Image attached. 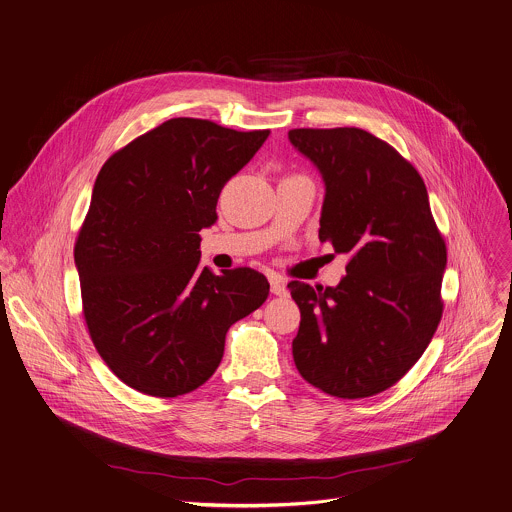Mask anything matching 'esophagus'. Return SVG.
Segmentation results:
<instances>
[{"label": "esophagus", "instance_id": "1", "mask_svg": "<svg viewBox=\"0 0 512 512\" xmlns=\"http://www.w3.org/2000/svg\"><path fill=\"white\" fill-rule=\"evenodd\" d=\"M269 283H271V293L273 295H281V297H285L289 291H287V287H285V283L279 279V277H271L269 279Z\"/></svg>", "mask_w": 512, "mask_h": 512}]
</instances>
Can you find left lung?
<instances>
[{
	"instance_id": "8db88e82",
	"label": "left lung",
	"mask_w": 512,
	"mask_h": 512,
	"mask_svg": "<svg viewBox=\"0 0 512 512\" xmlns=\"http://www.w3.org/2000/svg\"><path fill=\"white\" fill-rule=\"evenodd\" d=\"M291 144L321 173L319 241L350 257L335 287L291 281L301 321L293 362L337 398L392 388L420 360L442 317L446 245L418 170L362 128H295Z\"/></svg>"
}]
</instances>
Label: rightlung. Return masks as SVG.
Returning <instances> with one entry per match:
<instances>
[{
  "label": "right lung",
  "instance_id": "right-lung-1",
  "mask_svg": "<svg viewBox=\"0 0 512 512\" xmlns=\"http://www.w3.org/2000/svg\"><path fill=\"white\" fill-rule=\"evenodd\" d=\"M267 136L170 118L100 168L74 261L92 344L126 386L154 398L197 390L219 368L229 327L267 299L259 271L199 265V231Z\"/></svg>",
  "mask_w": 512,
  "mask_h": 512
}]
</instances>
